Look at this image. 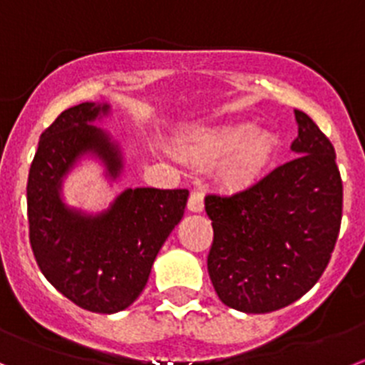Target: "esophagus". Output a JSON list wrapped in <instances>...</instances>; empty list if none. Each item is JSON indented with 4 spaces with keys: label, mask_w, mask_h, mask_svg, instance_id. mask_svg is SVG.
<instances>
[{
    "label": "esophagus",
    "mask_w": 365,
    "mask_h": 365,
    "mask_svg": "<svg viewBox=\"0 0 365 365\" xmlns=\"http://www.w3.org/2000/svg\"><path fill=\"white\" fill-rule=\"evenodd\" d=\"M187 209L192 212L203 211V192L202 190H192L189 196V202H187Z\"/></svg>",
    "instance_id": "1"
}]
</instances>
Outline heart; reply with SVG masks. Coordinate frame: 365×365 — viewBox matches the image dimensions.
<instances>
[{"label": "heart", "instance_id": "1", "mask_svg": "<svg viewBox=\"0 0 365 365\" xmlns=\"http://www.w3.org/2000/svg\"><path fill=\"white\" fill-rule=\"evenodd\" d=\"M187 153L198 158L227 154L223 176L232 185H251L264 175L277 153V138L271 130L247 123L196 129L183 142Z\"/></svg>", "mask_w": 365, "mask_h": 365}]
</instances>
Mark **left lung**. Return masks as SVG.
I'll use <instances>...</instances> for the list:
<instances>
[{
  "instance_id": "1",
  "label": "left lung",
  "mask_w": 365,
  "mask_h": 365,
  "mask_svg": "<svg viewBox=\"0 0 365 365\" xmlns=\"http://www.w3.org/2000/svg\"><path fill=\"white\" fill-rule=\"evenodd\" d=\"M297 158L236 195H207V271L220 300L271 313L304 297L326 271L342 222V178L329 138L294 110Z\"/></svg>"
}]
</instances>
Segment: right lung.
<instances>
[{
    "label": "right lung",
    "instance_id": "obj_1",
    "mask_svg": "<svg viewBox=\"0 0 365 365\" xmlns=\"http://www.w3.org/2000/svg\"><path fill=\"white\" fill-rule=\"evenodd\" d=\"M109 105L91 101L63 110L41 133L27 182L29 238L34 258L63 297L93 313H118L140 297L154 258L187 205V189H127L105 215L71 211L60 198L61 178L93 150L118 176L120 150L88 125Z\"/></svg>",
    "mask_w": 365,
    "mask_h": 365
}]
</instances>
